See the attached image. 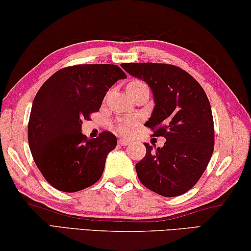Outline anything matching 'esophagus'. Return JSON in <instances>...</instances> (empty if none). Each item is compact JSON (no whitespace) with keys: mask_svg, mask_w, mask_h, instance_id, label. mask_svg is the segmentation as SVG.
<instances>
[{"mask_svg":"<svg viewBox=\"0 0 251 251\" xmlns=\"http://www.w3.org/2000/svg\"><path fill=\"white\" fill-rule=\"evenodd\" d=\"M130 142L128 141V139H126V138H120L118 139V144H120L121 146H126V145H128Z\"/></svg>","mask_w":251,"mask_h":251,"instance_id":"obj_1","label":"esophagus"}]
</instances>
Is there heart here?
<instances>
[{"instance_id": "obj_1", "label": "heart", "mask_w": 251, "mask_h": 251, "mask_svg": "<svg viewBox=\"0 0 251 251\" xmlns=\"http://www.w3.org/2000/svg\"><path fill=\"white\" fill-rule=\"evenodd\" d=\"M131 83H139V82H131ZM137 120L136 118H129V120H126V121H122L117 124L116 126V129L120 131L122 134H125V135H128L130 134L131 131L134 130L135 126L137 125Z\"/></svg>"}]
</instances>
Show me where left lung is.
<instances>
[{
	"label": "left lung",
	"mask_w": 251,
	"mask_h": 251,
	"mask_svg": "<svg viewBox=\"0 0 251 251\" xmlns=\"http://www.w3.org/2000/svg\"><path fill=\"white\" fill-rule=\"evenodd\" d=\"M129 75L151 87L154 109L145 126L166 138L163 147L144 143L146 155L136 164L142 184L164 197L188 192L205 172L214 151L211 107L205 91L179 67L157 63H124Z\"/></svg>",
	"instance_id": "left-lung-1"
}]
</instances>
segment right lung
<instances>
[{
  "label": "right lung",
  "mask_w": 251,
  "mask_h": 251,
  "mask_svg": "<svg viewBox=\"0 0 251 251\" xmlns=\"http://www.w3.org/2000/svg\"><path fill=\"white\" fill-rule=\"evenodd\" d=\"M124 78L117 65H76L56 72L37 92L27 127L28 145L37 168L54 188L74 193L100 178L117 139L109 131L86 138L80 131L82 121L99 112L108 88Z\"/></svg>",
  "instance_id": "obj_1"
}]
</instances>
